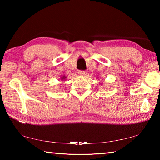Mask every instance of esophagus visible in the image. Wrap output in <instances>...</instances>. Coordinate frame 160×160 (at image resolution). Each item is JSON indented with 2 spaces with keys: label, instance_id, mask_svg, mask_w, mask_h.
Instances as JSON below:
<instances>
[{
  "label": "esophagus",
  "instance_id": "esophagus-1",
  "mask_svg": "<svg viewBox=\"0 0 160 160\" xmlns=\"http://www.w3.org/2000/svg\"><path fill=\"white\" fill-rule=\"evenodd\" d=\"M78 74L80 75H85L86 72L85 71V70H79V71H78Z\"/></svg>",
  "mask_w": 160,
  "mask_h": 160
}]
</instances>
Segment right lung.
<instances>
[{
    "mask_svg": "<svg viewBox=\"0 0 160 160\" xmlns=\"http://www.w3.org/2000/svg\"><path fill=\"white\" fill-rule=\"evenodd\" d=\"M64 78H66V77H65V76H63V79H64Z\"/></svg>",
    "mask_w": 160,
    "mask_h": 160,
    "instance_id": "1",
    "label": "right lung"
}]
</instances>
